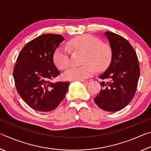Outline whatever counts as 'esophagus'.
<instances>
[{
  "label": "esophagus",
  "instance_id": "1",
  "mask_svg": "<svg viewBox=\"0 0 151 151\" xmlns=\"http://www.w3.org/2000/svg\"><path fill=\"white\" fill-rule=\"evenodd\" d=\"M81 83H83V84H85V85H88L91 83V81L90 80H86V81H80Z\"/></svg>",
  "mask_w": 151,
  "mask_h": 151
}]
</instances>
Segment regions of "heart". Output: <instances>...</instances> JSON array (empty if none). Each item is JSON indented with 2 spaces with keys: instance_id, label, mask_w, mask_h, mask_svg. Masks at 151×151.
Wrapping results in <instances>:
<instances>
[{
  "instance_id": "obj_1",
  "label": "heart",
  "mask_w": 151,
  "mask_h": 151,
  "mask_svg": "<svg viewBox=\"0 0 151 151\" xmlns=\"http://www.w3.org/2000/svg\"><path fill=\"white\" fill-rule=\"evenodd\" d=\"M68 46L72 49L85 52L81 66H74L66 70L64 78L69 81H83L90 77L97 70L106 68L111 63L112 50L111 46L102 43L101 39L91 35H82L70 40ZM53 60L60 69H65L70 65V52L65 47H57L53 54Z\"/></svg>"
}]
</instances>
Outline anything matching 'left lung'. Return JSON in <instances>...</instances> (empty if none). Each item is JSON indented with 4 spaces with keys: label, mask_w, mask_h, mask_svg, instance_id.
<instances>
[{
    "label": "left lung",
    "mask_w": 151,
    "mask_h": 151,
    "mask_svg": "<svg viewBox=\"0 0 151 151\" xmlns=\"http://www.w3.org/2000/svg\"><path fill=\"white\" fill-rule=\"evenodd\" d=\"M112 50L108 68L99 76L102 88L94 98L99 108L116 112L124 109L136 93L140 67L136 52L130 42L114 32H104Z\"/></svg>",
    "instance_id": "obj_1"
}]
</instances>
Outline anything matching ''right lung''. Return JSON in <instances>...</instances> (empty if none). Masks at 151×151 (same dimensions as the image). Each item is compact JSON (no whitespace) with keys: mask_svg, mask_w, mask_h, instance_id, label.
<instances>
[{"mask_svg":"<svg viewBox=\"0 0 151 151\" xmlns=\"http://www.w3.org/2000/svg\"><path fill=\"white\" fill-rule=\"evenodd\" d=\"M63 36L45 34L35 38L22 48L13 70L17 90L32 109L40 112L54 110L65 98L69 82L50 81L59 75L53 54Z\"/></svg>","mask_w":151,"mask_h":151,"instance_id":"right-lung-1","label":"right lung"}]
</instances>
